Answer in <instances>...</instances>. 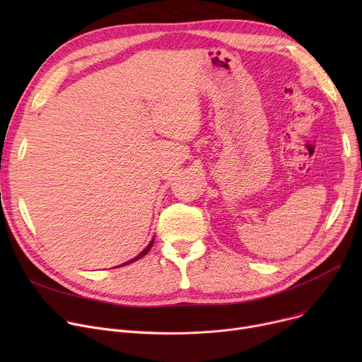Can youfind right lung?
<instances>
[{"label": "right lung", "instance_id": "obj_1", "mask_svg": "<svg viewBox=\"0 0 362 362\" xmlns=\"http://www.w3.org/2000/svg\"><path fill=\"white\" fill-rule=\"evenodd\" d=\"M152 243H154V239H152V240H151V243H149V245H148V246H146V248H145V250H144V251H142V252H141V254H139V255H138V257H135V258H133V259H130V261H127V262H124V264H123V265H126V264H130V262H133V261H136V259H139V258H142V257H144V255H146V254H148V251H149V250H151V246H152ZM119 267H120V265H119Z\"/></svg>", "mask_w": 362, "mask_h": 362}]
</instances>
